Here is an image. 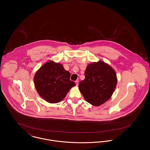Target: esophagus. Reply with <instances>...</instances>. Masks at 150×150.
Returning a JSON list of instances; mask_svg holds the SVG:
<instances>
[{"label":"esophagus","instance_id":"34e87169","mask_svg":"<svg viewBox=\"0 0 150 150\" xmlns=\"http://www.w3.org/2000/svg\"><path fill=\"white\" fill-rule=\"evenodd\" d=\"M75 83H76V86H78V85H79V80H76V81H75Z\"/></svg>","mask_w":150,"mask_h":150}]
</instances>
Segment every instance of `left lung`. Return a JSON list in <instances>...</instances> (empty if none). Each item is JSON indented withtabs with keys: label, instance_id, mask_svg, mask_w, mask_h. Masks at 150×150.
Here are the masks:
<instances>
[{
	"label": "left lung",
	"instance_id": "8db88e82",
	"mask_svg": "<svg viewBox=\"0 0 150 150\" xmlns=\"http://www.w3.org/2000/svg\"><path fill=\"white\" fill-rule=\"evenodd\" d=\"M85 77L79 88L87 102L99 106L111 98L117 79L115 70L110 65L101 61L90 64L86 68Z\"/></svg>",
	"mask_w": 150,
	"mask_h": 150
}]
</instances>
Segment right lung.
Listing matches in <instances>:
<instances>
[{"label": "right lung", "instance_id": "obj_1", "mask_svg": "<svg viewBox=\"0 0 150 150\" xmlns=\"http://www.w3.org/2000/svg\"><path fill=\"white\" fill-rule=\"evenodd\" d=\"M70 73L63 65L52 61L45 63L34 77L35 88L39 95L50 103H57L64 99L76 83L70 80Z\"/></svg>", "mask_w": 150, "mask_h": 150}]
</instances>
